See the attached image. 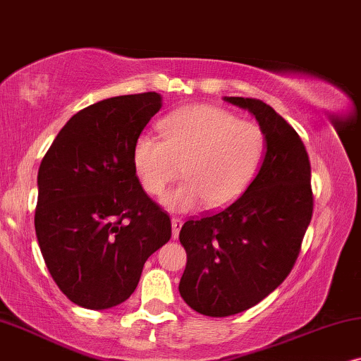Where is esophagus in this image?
I'll return each instance as SVG.
<instances>
[{"label":"esophagus","mask_w":361,"mask_h":361,"mask_svg":"<svg viewBox=\"0 0 361 361\" xmlns=\"http://www.w3.org/2000/svg\"><path fill=\"white\" fill-rule=\"evenodd\" d=\"M181 226H183V221H181V219H178V218H173V219H171V234H173V239L178 238V234H180Z\"/></svg>","instance_id":"esophagus-1"}]
</instances>
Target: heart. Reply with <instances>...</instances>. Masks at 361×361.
I'll use <instances>...</instances> for the list:
<instances>
[{"instance_id":"obj_1","label":"heart","mask_w":361,"mask_h":361,"mask_svg":"<svg viewBox=\"0 0 361 361\" xmlns=\"http://www.w3.org/2000/svg\"><path fill=\"white\" fill-rule=\"evenodd\" d=\"M161 140L140 135L132 148L133 171L148 195L161 196L183 170L186 183L163 198L186 213L204 203L221 209L236 201L257 175L267 150L257 123L211 105H190L158 125Z\"/></svg>"}]
</instances>
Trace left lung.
Masks as SVG:
<instances>
[{
  "label": "left lung",
  "instance_id": "8db88e82",
  "mask_svg": "<svg viewBox=\"0 0 361 361\" xmlns=\"http://www.w3.org/2000/svg\"><path fill=\"white\" fill-rule=\"evenodd\" d=\"M266 132L267 150L246 191L218 213L181 226L180 295L208 317L251 309L289 276L312 219L310 161L297 132L262 100L224 97Z\"/></svg>",
  "mask_w": 361,
  "mask_h": 361
}]
</instances>
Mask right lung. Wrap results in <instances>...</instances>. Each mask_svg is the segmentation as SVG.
Masks as SVG:
<instances>
[{"instance_id": "right-lung-1", "label": "right lung", "mask_w": 361, "mask_h": 361, "mask_svg": "<svg viewBox=\"0 0 361 361\" xmlns=\"http://www.w3.org/2000/svg\"><path fill=\"white\" fill-rule=\"evenodd\" d=\"M161 95H118L69 118L37 173L35 228L57 287L74 304H122L143 264L171 238L170 216L148 198L132 166L133 143Z\"/></svg>"}]
</instances>
